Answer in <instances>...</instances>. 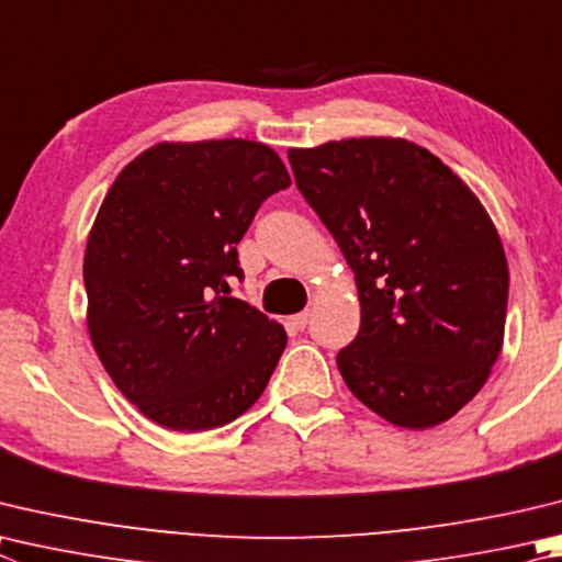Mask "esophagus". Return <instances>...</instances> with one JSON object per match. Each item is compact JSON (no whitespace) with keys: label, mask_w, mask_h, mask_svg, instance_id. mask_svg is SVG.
<instances>
[{"label":"esophagus","mask_w":562,"mask_h":562,"mask_svg":"<svg viewBox=\"0 0 562 562\" xmlns=\"http://www.w3.org/2000/svg\"><path fill=\"white\" fill-rule=\"evenodd\" d=\"M292 324H294V329H307V324H310V312H300V314H294V316H292Z\"/></svg>","instance_id":"1"}]
</instances>
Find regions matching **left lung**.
I'll return each instance as SVG.
<instances>
[{
	"mask_svg": "<svg viewBox=\"0 0 562 562\" xmlns=\"http://www.w3.org/2000/svg\"><path fill=\"white\" fill-rule=\"evenodd\" d=\"M304 201L356 274L361 326L336 356L387 423L427 430L482 391L504 341L508 265L467 183L407 139L290 149Z\"/></svg>",
	"mask_w": 562,
	"mask_h": 562,
	"instance_id": "8db88e82",
	"label": "left lung"
}]
</instances>
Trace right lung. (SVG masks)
<instances>
[{"label":"right lung","instance_id":"1","mask_svg":"<svg viewBox=\"0 0 562 562\" xmlns=\"http://www.w3.org/2000/svg\"><path fill=\"white\" fill-rule=\"evenodd\" d=\"M290 187L250 139L161 145L120 171L90 231L88 331L112 383L179 432L228 425L262 395L288 346L278 322L228 297L236 246Z\"/></svg>","mask_w":562,"mask_h":562}]
</instances>
